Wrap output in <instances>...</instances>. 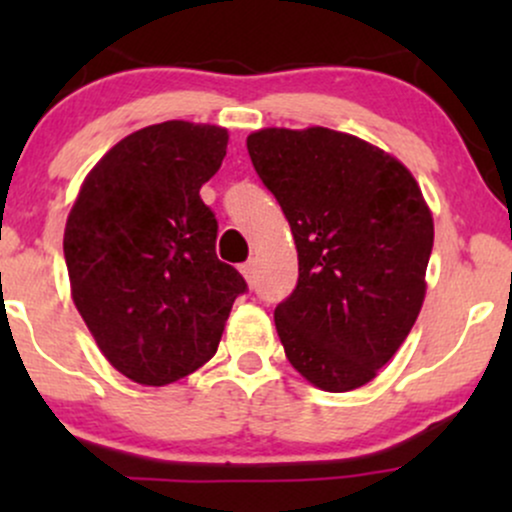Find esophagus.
<instances>
[{
    "mask_svg": "<svg viewBox=\"0 0 512 512\" xmlns=\"http://www.w3.org/2000/svg\"><path fill=\"white\" fill-rule=\"evenodd\" d=\"M240 272H243L245 279H248V284H255V272H257L255 260H248L245 264H240Z\"/></svg>",
    "mask_w": 512,
    "mask_h": 512,
    "instance_id": "esophagus-1",
    "label": "esophagus"
}]
</instances>
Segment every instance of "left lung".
<instances>
[{"instance_id": "obj_1", "label": "left lung", "mask_w": 512, "mask_h": 512, "mask_svg": "<svg viewBox=\"0 0 512 512\" xmlns=\"http://www.w3.org/2000/svg\"><path fill=\"white\" fill-rule=\"evenodd\" d=\"M248 154L298 250V284L274 310L286 358L320 390H356L395 356L424 303V195L397 158L327 127L260 129Z\"/></svg>"}]
</instances>
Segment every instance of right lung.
Returning <instances> with one entry per match:
<instances>
[{
	"label": "right lung",
	"instance_id": "right-lung-1",
	"mask_svg": "<svg viewBox=\"0 0 512 512\" xmlns=\"http://www.w3.org/2000/svg\"><path fill=\"white\" fill-rule=\"evenodd\" d=\"M228 132L170 120L129 134L86 175L64 228L76 310L103 356L139 385H168L216 354L243 276L216 257L199 190Z\"/></svg>",
	"mask_w": 512,
	"mask_h": 512
}]
</instances>
